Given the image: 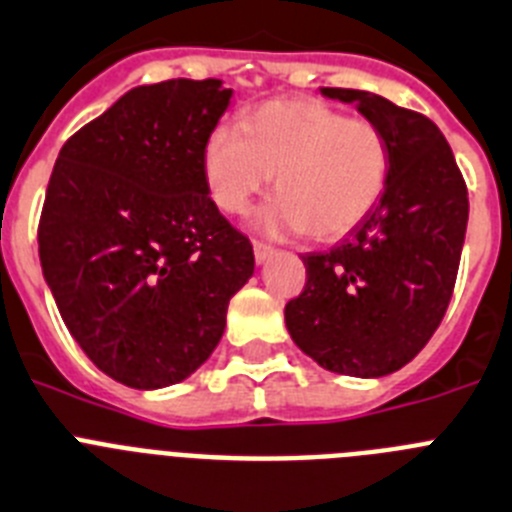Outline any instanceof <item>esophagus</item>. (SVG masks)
<instances>
[{"label": "esophagus", "instance_id": "obj_1", "mask_svg": "<svg viewBox=\"0 0 512 512\" xmlns=\"http://www.w3.org/2000/svg\"><path fill=\"white\" fill-rule=\"evenodd\" d=\"M273 255H275V250H273V247H270V244L255 242V260H257V265H265V262H268Z\"/></svg>", "mask_w": 512, "mask_h": 512}]
</instances>
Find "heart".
Listing matches in <instances>:
<instances>
[{
	"label": "heart",
	"mask_w": 512,
	"mask_h": 512,
	"mask_svg": "<svg viewBox=\"0 0 512 512\" xmlns=\"http://www.w3.org/2000/svg\"><path fill=\"white\" fill-rule=\"evenodd\" d=\"M203 182L224 213H244L273 175L278 193L257 211L270 237L309 231L337 239L361 224L389 182V144L368 121L317 100H273L239 126H216L201 154Z\"/></svg>",
	"instance_id": "1"
}]
</instances>
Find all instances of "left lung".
<instances>
[{
    "label": "left lung",
    "mask_w": 512,
    "mask_h": 512,
    "mask_svg": "<svg viewBox=\"0 0 512 512\" xmlns=\"http://www.w3.org/2000/svg\"><path fill=\"white\" fill-rule=\"evenodd\" d=\"M389 144V182L366 219L330 252L304 255L306 286L286 304L291 340L322 368L379 379L438 330L459 273L469 198L441 128L363 90L322 87Z\"/></svg>",
    "instance_id": "left-lung-1"
}]
</instances>
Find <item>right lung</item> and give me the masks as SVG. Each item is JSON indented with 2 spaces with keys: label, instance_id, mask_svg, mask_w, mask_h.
<instances>
[{
  "label": "right lung",
  "instance_id": "add662e5",
  "mask_svg": "<svg viewBox=\"0 0 512 512\" xmlns=\"http://www.w3.org/2000/svg\"><path fill=\"white\" fill-rule=\"evenodd\" d=\"M231 95L221 79L133 87L53 164L43 278L79 348L131 389L193 376L255 273L250 239L221 216L201 170Z\"/></svg>",
  "mask_w": 512,
  "mask_h": 512
}]
</instances>
